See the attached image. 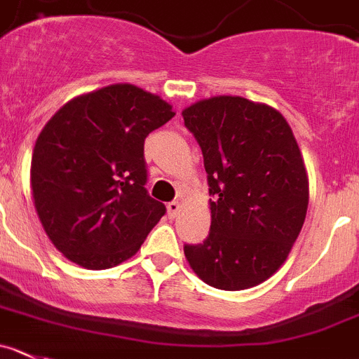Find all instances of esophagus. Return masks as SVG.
<instances>
[{
    "label": "esophagus",
    "mask_w": 359,
    "mask_h": 359,
    "mask_svg": "<svg viewBox=\"0 0 359 359\" xmlns=\"http://www.w3.org/2000/svg\"><path fill=\"white\" fill-rule=\"evenodd\" d=\"M166 209H168V216L173 219V217L179 216V212H180V203L177 202V200H173V202H170L168 205H166Z\"/></svg>",
    "instance_id": "esophagus-1"
}]
</instances>
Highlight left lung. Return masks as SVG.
Instances as JSON below:
<instances>
[{"instance_id": "8db88e82", "label": "left lung", "mask_w": 359, "mask_h": 359, "mask_svg": "<svg viewBox=\"0 0 359 359\" xmlns=\"http://www.w3.org/2000/svg\"><path fill=\"white\" fill-rule=\"evenodd\" d=\"M203 154L210 232L186 244L207 285L244 290L273 276L289 257L308 209V175L285 116L267 104L217 95L182 111Z\"/></svg>"}]
</instances>
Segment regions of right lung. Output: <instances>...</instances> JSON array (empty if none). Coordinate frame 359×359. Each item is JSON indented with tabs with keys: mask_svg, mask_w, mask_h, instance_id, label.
Returning a JSON list of instances; mask_svg holds the SVG:
<instances>
[{
	"mask_svg": "<svg viewBox=\"0 0 359 359\" xmlns=\"http://www.w3.org/2000/svg\"><path fill=\"white\" fill-rule=\"evenodd\" d=\"M175 111L120 83L74 97L51 116L32 157V193L56 250L85 269H109L140 250L166 207L145 189V138Z\"/></svg>",
	"mask_w": 359,
	"mask_h": 359,
	"instance_id": "add662e5",
	"label": "right lung"
}]
</instances>
